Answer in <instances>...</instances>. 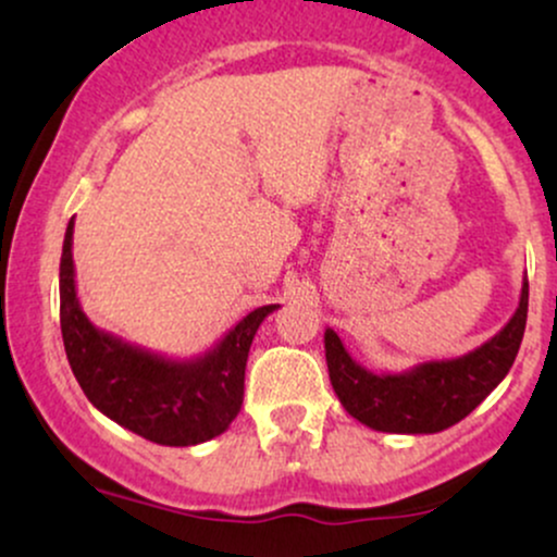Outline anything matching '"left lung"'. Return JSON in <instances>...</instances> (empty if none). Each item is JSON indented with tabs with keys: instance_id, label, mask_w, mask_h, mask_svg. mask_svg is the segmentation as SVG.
<instances>
[{
	"instance_id": "8db88e82",
	"label": "left lung",
	"mask_w": 557,
	"mask_h": 557,
	"mask_svg": "<svg viewBox=\"0 0 557 557\" xmlns=\"http://www.w3.org/2000/svg\"><path fill=\"white\" fill-rule=\"evenodd\" d=\"M529 311L523 280L519 309L508 324L469 354L424 361L406 372L376 374L345 350L335 330H324L330 382L343 408L369 430L393 434H434L469 417L505 380L519 354Z\"/></svg>"
}]
</instances>
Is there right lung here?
Segmentation results:
<instances>
[{"label":"right lung","mask_w":557,"mask_h":557,"mask_svg":"<svg viewBox=\"0 0 557 557\" xmlns=\"http://www.w3.org/2000/svg\"><path fill=\"white\" fill-rule=\"evenodd\" d=\"M73 227L70 220L60 259V327L70 369L86 398L104 417L157 445L188 447L225 432L243 406L253 335L280 306L253 309L207 354L168 359L99 330L83 314L75 293Z\"/></svg>","instance_id":"add662e5"}]
</instances>
